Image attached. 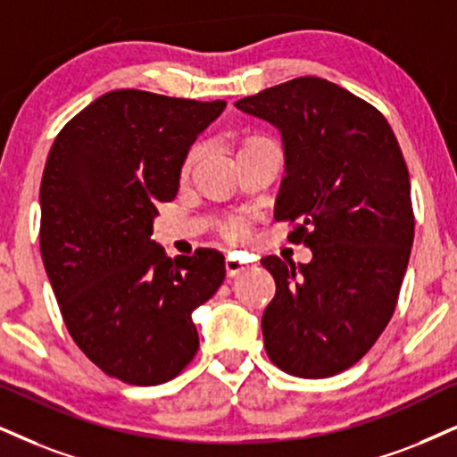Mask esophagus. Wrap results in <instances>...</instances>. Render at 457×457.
<instances>
[{
  "mask_svg": "<svg viewBox=\"0 0 457 457\" xmlns=\"http://www.w3.org/2000/svg\"><path fill=\"white\" fill-rule=\"evenodd\" d=\"M224 267H227V273L230 275V278H235V275L244 273L245 269H250V264H247L245 261H241V258L237 256H227V261H224Z\"/></svg>",
  "mask_w": 457,
  "mask_h": 457,
  "instance_id": "1",
  "label": "esophagus"
}]
</instances>
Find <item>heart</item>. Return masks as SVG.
<instances>
[{"mask_svg": "<svg viewBox=\"0 0 457 457\" xmlns=\"http://www.w3.org/2000/svg\"><path fill=\"white\" fill-rule=\"evenodd\" d=\"M199 152H201L199 145H195V148L188 152V156H186V161H184V171H190V169H193L196 159H199ZM224 230H227L228 239L239 241V239L247 237V233H250V227H247V222H244V220H230Z\"/></svg>", "mask_w": 457, "mask_h": 457, "instance_id": "heart-1", "label": "heart"}]
</instances>
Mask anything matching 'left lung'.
Here are the masks:
<instances>
[{
    "label": "left lung",
    "instance_id": "left-lung-1",
    "mask_svg": "<svg viewBox=\"0 0 457 457\" xmlns=\"http://www.w3.org/2000/svg\"><path fill=\"white\" fill-rule=\"evenodd\" d=\"M284 139L286 176L275 220L312 262L264 256L275 290L262 315L264 349L303 379L349 369L396 309L415 235L407 162L379 110L324 78L303 76L239 99Z\"/></svg>",
    "mask_w": 457,
    "mask_h": 457
}]
</instances>
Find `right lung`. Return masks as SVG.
<instances>
[{
	"label": "right lung",
	"mask_w": 457,
	"mask_h": 457,
	"mask_svg": "<svg viewBox=\"0 0 457 457\" xmlns=\"http://www.w3.org/2000/svg\"><path fill=\"white\" fill-rule=\"evenodd\" d=\"M227 101L122 88L101 95L56 135L39 186V250L76 345L131 386L178 377L199 349L190 313L222 286L224 256L167 258L150 239L156 205Z\"/></svg>",
	"instance_id": "obj_1"
}]
</instances>
